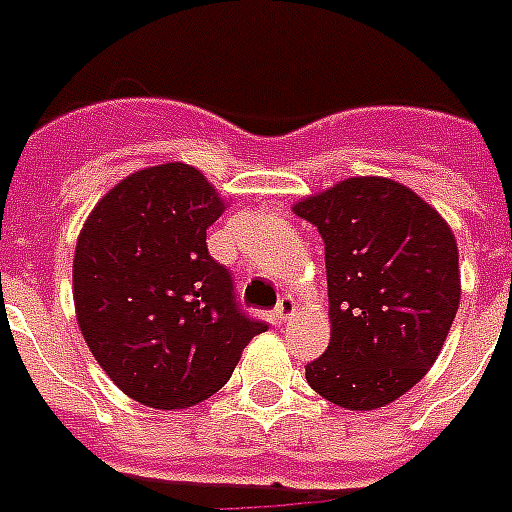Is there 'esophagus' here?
<instances>
[{
    "label": "esophagus",
    "mask_w": 512,
    "mask_h": 512,
    "mask_svg": "<svg viewBox=\"0 0 512 512\" xmlns=\"http://www.w3.org/2000/svg\"><path fill=\"white\" fill-rule=\"evenodd\" d=\"M294 310H297V305H294V299L292 297H281V299H278L276 310H273V321H276V323H286L294 315Z\"/></svg>",
    "instance_id": "esophagus-1"
}]
</instances>
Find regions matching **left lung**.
<instances>
[{
	"instance_id": "1",
	"label": "left lung",
	"mask_w": 512,
	"mask_h": 512,
	"mask_svg": "<svg viewBox=\"0 0 512 512\" xmlns=\"http://www.w3.org/2000/svg\"><path fill=\"white\" fill-rule=\"evenodd\" d=\"M326 244L331 342L307 384L347 410H376L421 381L460 305L447 220L392 178H344L294 205Z\"/></svg>"
}]
</instances>
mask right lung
I'll return each instance as SVG.
<instances>
[{"mask_svg":"<svg viewBox=\"0 0 512 512\" xmlns=\"http://www.w3.org/2000/svg\"><path fill=\"white\" fill-rule=\"evenodd\" d=\"M226 199L197 168L136 170L91 210L73 257L83 339L131 400L181 410L234 373L249 339L268 331L239 310L231 273L207 252Z\"/></svg>","mask_w":512,"mask_h":512,"instance_id":"1","label":"right lung"}]
</instances>
